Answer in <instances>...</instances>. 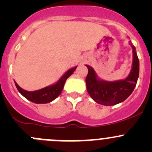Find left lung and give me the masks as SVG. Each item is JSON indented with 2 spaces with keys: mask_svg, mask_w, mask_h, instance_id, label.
Instances as JSON below:
<instances>
[{
  "mask_svg": "<svg viewBox=\"0 0 152 152\" xmlns=\"http://www.w3.org/2000/svg\"><path fill=\"white\" fill-rule=\"evenodd\" d=\"M133 49V64L129 76L124 80L117 82H105L97 79L94 70L86 65L88 73L85 82L90 97L96 102L105 106H113L125 101L134 90L139 76V59L135 47L131 43Z\"/></svg>",
  "mask_w": 152,
  "mask_h": 152,
  "instance_id": "8db88e82",
  "label": "left lung"
}]
</instances>
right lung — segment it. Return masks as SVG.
<instances>
[{"label": "right lung", "instance_id": "right-lung-1", "mask_svg": "<svg viewBox=\"0 0 152 152\" xmlns=\"http://www.w3.org/2000/svg\"><path fill=\"white\" fill-rule=\"evenodd\" d=\"M76 69V67L67 70L65 74L55 85L45 87V88H42L41 90H36V91H26V90L21 88L15 82V84L18 91L28 100L35 104H47L54 100L56 98H57L60 95L64 87L65 81L74 72Z\"/></svg>", "mask_w": 152, "mask_h": 152}]
</instances>
